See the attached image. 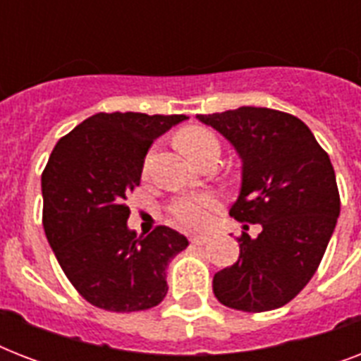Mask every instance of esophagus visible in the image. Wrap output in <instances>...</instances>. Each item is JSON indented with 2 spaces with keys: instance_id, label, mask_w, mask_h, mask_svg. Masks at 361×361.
I'll return each instance as SVG.
<instances>
[{
  "instance_id": "1",
  "label": "esophagus",
  "mask_w": 361,
  "mask_h": 361,
  "mask_svg": "<svg viewBox=\"0 0 361 361\" xmlns=\"http://www.w3.org/2000/svg\"><path fill=\"white\" fill-rule=\"evenodd\" d=\"M208 241H209L208 236H192L191 238L192 245H206Z\"/></svg>"
}]
</instances>
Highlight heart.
<instances>
[{
    "mask_svg": "<svg viewBox=\"0 0 361 361\" xmlns=\"http://www.w3.org/2000/svg\"><path fill=\"white\" fill-rule=\"evenodd\" d=\"M178 144L185 152L187 157H191L192 161L206 152L208 147L219 146L217 138H215L209 130L200 129V127H192V129L183 130L178 136ZM217 206V200L212 195H189V197L176 198L170 212L174 215V219L183 225L185 228H204L209 223V214L212 209Z\"/></svg>",
    "mask_w": 361,
    "mask_h": 361,
    "instance_id": "1",
    "label": "heart"
}]
</instances>
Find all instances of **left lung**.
<instances>
[{
	"label": "left lung",
	"mask_w": 361,
	"mask_h": 361,
	"mask_svg": "<svg viewBox=\"0 0 361 361\" xmlns=\"http://www.w3.org/2000/svg\"><path fill=\"white\" fill-rule=\"evenodd\" d=\"M240 157L241 183L231 215L258 223L241 234L240 258L214 275L223 305L262 313L288 303L319 268L339 217V191L328 153L296 116L260 106L198 114Z\"/></svg>",
	"instance_id": "8db88e82"
}]
</instances>
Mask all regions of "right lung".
I'll return each instance as SVG.
<instances>
[{
    "label": "right lung",
    "instance_id": "obj_1",
    "mask_svg": "<svg viewBox=\"0 0 361 361\" xmlns=\"http://www.w3.org/2000/svg\"><path fill=\"white\" fill-rule=\"evenodd\" d=\"M185 120L95 114L52 149L41 178L44 234L73 286L97 307L144 311L169 292L166 268L189 241L169 226L136 236L125 197L140 185L153 142Z\"/></svg>",
    "mask_w": 361,
    "mask_h": 361
}]
</instances>
